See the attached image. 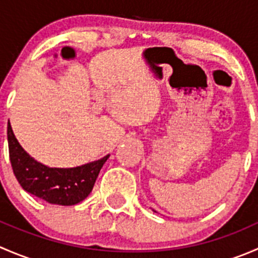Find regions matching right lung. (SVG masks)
Masks as SVG:
<instances>
[{
	"instance_id": "add662e5",
	"label": "right lung",
	"mask_w": 258,
	"mask_h": 258,
	"mask_svg": "<svg viewBox=\"0 0 258 258\" xmlns=\"http://www.w3.org/2000/svg\"><path fill=\"white\" fill-rule=\"evenodd\" d=\"M10 161L18 183L25 191L53 205L72 206L91 194L101 168L110 156L74 168H51L30 157L14 131L7 128Z\"/></svg>"
}]
</instances>
